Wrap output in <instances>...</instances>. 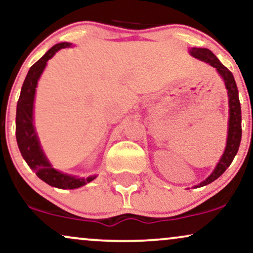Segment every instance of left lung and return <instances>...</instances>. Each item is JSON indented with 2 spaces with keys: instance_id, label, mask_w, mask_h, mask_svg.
I'll use <instances>...</instances> for the list:
<instances>
[{
  "instance_id": "1",
  "label": "left lung",
  "mask_w": 253,
  "mask_h": 253,
  "mask_svg": "<svg viewBox=\"0 0 253 253\" xmlns=\"http://www.w3.org/2000/svg\"><path fill=\"white\" fill-rule=\"evenodd\" d=\"M190 55L194 56L195 58L203 60V62L209 63L210 65L216 68L217 71L222 78L224 79L225 87L228 89L229 95V107H230V118H229V130H228V140H226V147L223 154L222 159L217 164L215 170L211 172L209 177L202 183L196 185L195 188L203 187L211 183L218 178L220 175L224 172L230 165H231L232 160L235 159L236 154H237L239 145H241L242 139V110H241V103H239L238 97V88L236 85L235 78L228 68H225L222 63L219 62L218 58L213 55V53L209 49H201V47H193L190 49Z\"/></svg>"
}]
</instances>
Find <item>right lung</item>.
<instances>
[{"label":"right lung","instance_id":"obj_1","mask_svg":"<svg viewBox=\"0 0 253 253\" xmlns=\"http://www.w3.org/2000/svg\"><path fill=\"white\" fill-rule=\"evenodd\" d=\"M70 45H71L70 43L56 44L31 66L25 77L23 86H22L20 99L17 101V110H16V140H17V145L22 156L29 167L36 172L41 180L52 187L60 188V189H76V188L85 185L95 178L94 176L77 178L75 176H70L68 174H63L51 167L50 162L47 161L41 148L33 124L34 99L38 79L45 68L47 60L52 58L57 51Z\"/></svg>","mask_w":253,"mask_h":253}]
</instances>
